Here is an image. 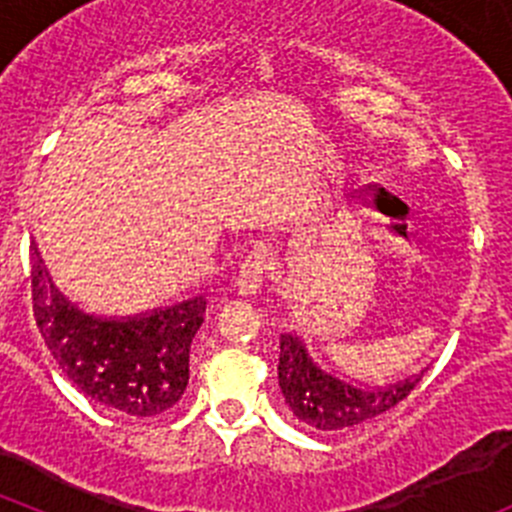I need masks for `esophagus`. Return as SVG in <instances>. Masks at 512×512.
<instances>
[{
  "label": "esophagus",
  "instance_id": "34e87169",
  "mask_svg": "<svg viewBox=\"0 0 512 512\" xmlns=\"http://www.w3.org/2000/svg\"><path fill=\"white\" fill-rule=\"evenodd\" d=\"M271 264V253L266 246H251V251L243 256L241 266H238V277H235V287L241 295H256V289L266 279V271Z\"/></svg>",
  "mask_w": 512,
  "mask_h": 512
}]
</instances>
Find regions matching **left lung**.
I'll return each instance as SVG.
<instances>
[{"label": "left lung", "mask_w": 512, "mask_h": 512, "mask_svg": "<svg viewBox=\"0 0 512 512\" xmlns=\"http://www.w3.org/2000/svg\"><path fill=\"white\" fill-rule=\"evenodd\" d=\"M420 377L390 387H361L330 374L307 354L305 343L292 333L279 338V387L289 410L315 431H343L387 413L402 402Z\"/></svg>", "instance_id": "left-lung-1"}]
</instances>
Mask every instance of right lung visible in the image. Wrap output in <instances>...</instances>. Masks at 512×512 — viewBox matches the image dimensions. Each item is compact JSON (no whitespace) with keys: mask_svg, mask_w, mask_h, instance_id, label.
I'll return each mask as SVG.
<instances>
[{"mask_svg":"<svg viewBox=\"0 0 512 512\" xmlns=\"http://www.w3.org/2000/svg\"><path fill=\"white\" fill-rule=\"evenodd\" d=\"M30 277L40 336L84 395L130 418L161 415L182 400L205 297L133 318H99L53 284L35 246Z\"/></svg>","mask_w":512,"mask_h":512,"instance_id":"obj_1","label":"right lung"}]
</instances>
